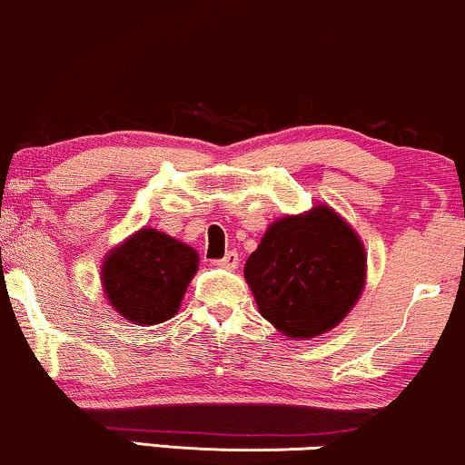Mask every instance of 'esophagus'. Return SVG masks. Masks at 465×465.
<instances>
[{"mask_svg":"<svg viewBox=\"0 0 465 465\" xmlns=\"http://www.w3.org/2000/svg\"><path fill=\"white\" fill-rule=\"evenodd\" d=\"M218 266L227 268V271H233V268H238V253H236V251H227L225 257H223V260H218Z\"/></svg>","mask_w":465,"mask_h":465,"instance_id":"1","label":"esophagus"}]
</instances>
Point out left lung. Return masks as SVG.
Wrapping results in <instances>:
<instances>
[{
  "instance_id": "1",
  "label": "left lung",
  "mask_w": 465,
  "mask_h": 465,
  "mask_svg": "<svg viewBox=\"0 0 465 465\" xmlns=\"http://www.w3.org/2000/svg\"><path fill=\"white\" fill-rule=\"evenodd\" d=\"M361 238L329 205L272 221L244 264L260 314L290 340L331 331L366 286Z\"/></svg>"
}]
</instances>
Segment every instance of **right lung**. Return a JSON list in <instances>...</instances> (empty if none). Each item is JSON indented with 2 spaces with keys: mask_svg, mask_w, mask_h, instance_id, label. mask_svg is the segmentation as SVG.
Wrapping results in <instances>:
<instances>
[{
  "mask_svg": "<svg viewBox=\"0 0 465 465\" xmlns=\"http://www.w3.org/2000/svg\"><path fill=\"white\" fill-rule=\"evenodd\" d=\"M197 268L199 253L190 244L143 227L104 257L102 288L125 321L160 324L179 312Z\"/></svg>",
  "mask_w": 465,
  "mask_h": 465,
  "instance_id": "right-lung-1",
  "label": "right lung"
}]
</instances>
